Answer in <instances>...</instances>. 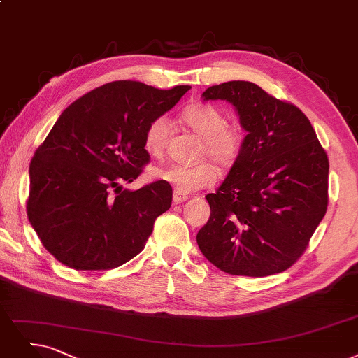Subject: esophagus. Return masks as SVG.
Listing matches in <instances>:
<instances>
[{
	"label": "esophagus",
	"mask_w": 358,
	"mask_h": 358,
	"mask_svg": "<svg viewBox=\"0 0 358 358\" xmlns=\"http://www.w3.org/2000/svg\"><path fill=\"white\" fill-rule=\"evenodd\" d=\"M187 199H188V195H187V194H183V192L178 191V189L173 191V201H175L176 204L185 203V201H187Z\"/></svg>",
	"instance_id": "34e87169"
}]
</instances>
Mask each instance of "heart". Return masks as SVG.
<instances>
[{
  "label": "heart",
  "instance_id": "b5f03b06",
  "mask_svg": "<svg viewBox=\"0 0 358 358\" xmlns=\"http://www.w3.org/2000/svg\"><path fill=\"white\" fill-rule=\"evenodd\" d=\"M182 120L203 138L199 159H210L220 170L232 169L244 148V132L236 124H227L224 113L210 104H194L185 108ZM169 136L166 117L154 119L144 135V148L148 154L160 157L164 152ZM152 176L183 192H194L210 187L217 178L216 167L208 162L194 166L169 164L152 169Z\"/></svg>",
  "mask_w": 358,
  "mask_h": 358
}]
</instances>
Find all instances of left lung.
<instances>
[{
  "label": "left lung",
  "mask_w": 358,
  "mask_h": 358,
  "mask_svg": "<svg viewBox=\"0 0 358 358\" xmlns=\"http://www.w3.org/2000/svg\"><path fill=\"white\" fill-rule=\"evenodd\" d=\"M226 99L248 132L239 160L214 194L196 235L206 259L224 273L263 278L289 268L327 208V154L306 114L259 85L232 80L203 92Z\"/></svg>",
  "instance_id": "left-lung-1"
}]
</instances>
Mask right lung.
Returning <instances> with one entry per match:
<instances>
[{
	"label": "right lung",
	"mask_w": 358,
	"mask_h": 358,
	"mask_svg": "<svg viewBox=\"0 0 358 358\" xmlns=\"http://www.w3.org/2000/svg\"><path fill=\"white\" fill-rule=\"evenodd\" d=\"M188 85L157 90L116 80L71 103L35 151L27 217L42 245L76 270L119 267L144 250L155 219L171 204L162 180L134 182L150 154L148 124L176 106Z\"/></svg>",
	"instance_id": "1"
}]
</instances>
